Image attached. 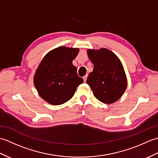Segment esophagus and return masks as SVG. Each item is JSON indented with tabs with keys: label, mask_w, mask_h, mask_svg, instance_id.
I'll list each match as a JSON object with an SVG mask.
<instances>
[{
	"label": "esophagus",
	"mask_w": 158,
	"mask_h": 158,
	"mask_svg": "<svg viewBox=\"0 0 158 158\" xmlns=\"http://www.w3.org/2000/svg\"><path fill=\"white\" fill-rule=\"evenodd\" d=\"M87 77H88V75H85V76H84L83 77V81H84V82H85L86 81V80H87Z\"/></svg>",
	"instance_id": "34e87169"
}]
</instances>
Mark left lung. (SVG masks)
I'll return each mask as SVG.
<instances>
[{"instance_id":"8db88e82","label":"left lung","mask_w":158,"mask_h":158,"mask_svg":"<svg viewBox=\"0 0 158 158\" xmlns=\"http://www.w3.org/2000/svg\"><path fill=\"white\" fill-rule=\"evenodd\" d=\"M88 55L94 64L86 83L96 98L105 104L119 100L125 92L127 79L122 64L109 49H88Z\"/></svg>"}]
</instances>
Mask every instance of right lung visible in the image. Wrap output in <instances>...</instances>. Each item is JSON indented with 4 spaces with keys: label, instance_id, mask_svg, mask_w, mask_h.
<instances>
[{
    "label": "right lung",
    "instance_id": "1",
    "mask_svg": "<svg viewBox=\"0 0 158 158\" xmlns=\"http://www.w3.org/2000/svg\"><path fill=\"white\" fill-rule=\"evenodd\" d=\"M78 53L79 49L59 47L43 58L35 73L34 84L39 95L48 103H65L83 82L72 63Z\"/></svg>",
    "mask_w": 158,
    "mask_h": 158
}]
</instances>
